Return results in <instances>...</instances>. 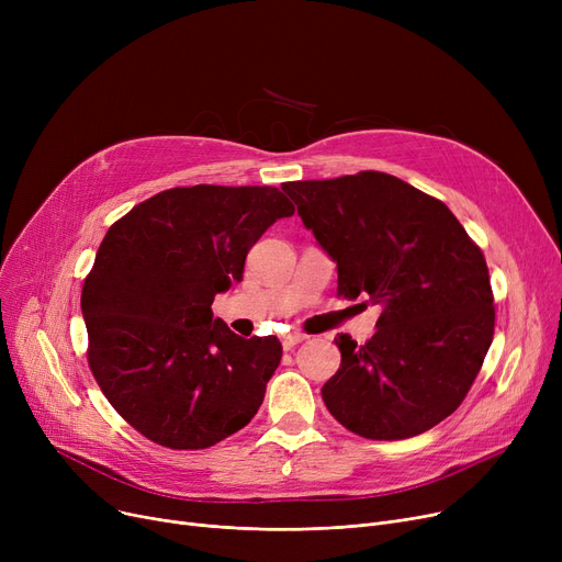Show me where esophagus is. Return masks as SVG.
<instances>
[{
  "mask_svg": "<svg viewBox=\"0 0 562 562\" xmlns=\"http://www.w3.org/2000/svg\"><path fill=\"white\" fill-rule=\"evenodd\" d=\"M303 339H305V335H301V333H289V335L282 337V346H284V350H289V348H293L296 344H301Z\"/></svg>",
  "mask_w": 562,
  "mask_h": 562,
  "instance_id": "1",
  "label": "esophagus"
}]
</instances>
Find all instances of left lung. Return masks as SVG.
I'll return each mask as SVG.
<instances>
[{
  "label": "left lung",
  "instance_id": "1",
  "mask_svg": "<svg viewBox=\"0 0 562 562\" xmlns=\"http://www.w3.org/2000/svg\"><path fill=\"white\" fill-rule=\"evenodd\" d=\"M282 191L337 261V293L380 305L375 335H348L321 394L330 415L367 439H407L458 409L494 337L483 250L449 206L394 175L362 170Z\"/></svg>",
  "mask_w": 562,
  "mask_h": 562
}]
</instances>
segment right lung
I'll use <instances>...</instances> for the list:
<instances>
[{
    "instance_id": "add662e5",
    "label": "right lung",
    "mask_w": 562,
    "mask_h": 562,
    "mask_svg": "<svg viewBox=\"0 0 562 562\" xmlns=\"http://www.w3.org/2000/svg\"><path fill=\"white\" fill-rule=\"evenodd\" d=\"M293 204L276 187H177L136 204L81 289L88 367L113 409L155 445L198 451L257 415L278 337L234 335L212 303Z\"/></svg>"
}]
</instances>
